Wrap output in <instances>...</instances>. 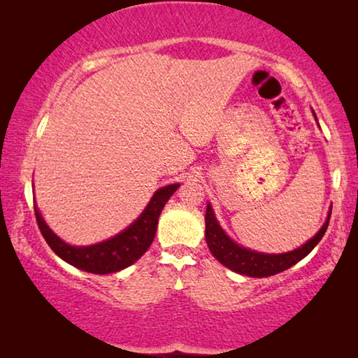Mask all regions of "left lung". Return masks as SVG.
I'll list each match as a JSON object with an SVG mask.
<instances>
[{"label":"left lung","mask_w":358,"mask_h":358,"mask_svg":"<svg viewBox=\"0 0 358 358\" xmlns=\"http://www.w3.org/2000/svg\"><path fill=\"white\" fill-rule=\"evenodd\" d=\"M330 215L331 208L329 211V216H327L324 226L320 227L319 232L314 235L311 240H308L305 245L284 254H264L246 250V248L235 243V241L221 229L220 222H217L215 217L213 208H211V205L208 203L207 213H205V240H207V245L211 254H213L224 266H227L229 270L251 278H266L281 273V271L290 268V266L295 265L296 262H300L303 257H306L308 254L314 250V246L322 240L325 230L329 227Z\"/></svg>","instance_id":"obj_1"}]
</instances>
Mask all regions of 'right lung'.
Instances as JSON below:
<instances>
[{"label":"right lung","mask_w":358,"mask_h":358,"mask_svg":"<svg viewBox=\"0 0 358 358\" xmlns=\"http://www.w3.org/2000/svg\"><path fill=\"white\" fill-rule=\"evenodd\" d=\"M178 186L180 185L177 183L159 187L153 194L147 208L142 211V215L128 229H124L123 232H120L112 238L92 246H71L57 237L45 221L42 220L39 210L34 205L36 221H38L42 237L45 238L48 246L64 262L74 265L83 271H88V273H115V271L132 265L147 252L156 235L157 217H159L166 202L178 189Z\"/></svg>","instance_id":"right-lung-1"}]
</instances>
